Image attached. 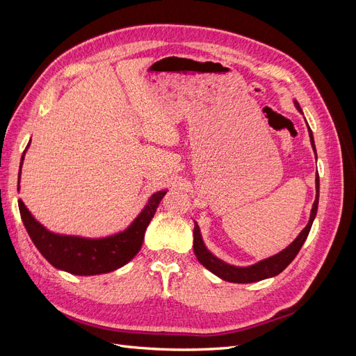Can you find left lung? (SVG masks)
Here are the masks:
<instances>
[{
	"instance_id": "8db88e82",
	"label": "left lung",
	"mask_w": 356,
	"mask_h": 356,
	"mask_svg": "<svg viewBox=\"0 0 356 356\" xmlns=\"http://www.w3.org/2000/svg\"><path fill=\"white\" fill-rule=\"evenodd\" d=\"M296 108L303 114V110L300 108V104L297 101H294ZM307 124V122H306ZM307 131H309V136H310V144L312 148H314L315 156H316V147H315V141H314V134H312L310 127L307 124ZM315 186H316V197L314 204H312V211H310V217H309V222L306 227L300 232V234L297 238L291 242L285 250H282L281 252H277L272 257L264 258V260L258 261L255 264L251 266H233L225 263L222 260H220L218 257H215L208 248L204 245L203 239H202V233L197 222L195 221V230H193V250H195V254L197 257L199 263L207 267L209 272H212L215 276H218L222 281H227V282H233V284H251V282H258V281H263V279H268V277H273L276 275L281 273L282 270H285L286 266L294 260L296 255L298 254V251L301 250V246L306 242L309 232L312 229V224H314V220L316 217V212H318V203H319V175L316 174L315 178Z\"/></svg>"
}]
</instances>
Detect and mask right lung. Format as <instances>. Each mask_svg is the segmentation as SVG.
<instances>
[{
    "label": "right lung",
    "instance_id": "1",
    "mask_svg": "<svg viewBox=\"0 0 356 356\" xmlns=\"http://www.w3.org/2000/svg\"><path fill=\"white\" fill-rule=\"evenodd\" d=\"M29 145L31 141L20 159L17 191L20 190V170H22ZM166 191L168 190H160L153 193L144 209L138 213V217L127 229L111 236H105V238H83V236L50 232L35 220L22 200H19V211L31 241L53 267L71 275L93 276L117 270L139 252L144 242L145 230Z\"/></svg>",
    "mask_w": 356,
    "mask_h": 356
}]
</instances>
